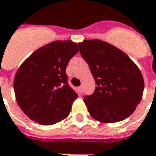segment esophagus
Masks as SVG:
<instances>
[{"instance_id":"1","label":"esophagus","mask_w":156,"mask_h":156,"mask_svg":"<svg viewBox=\"0 0 156 156\" xmlns=\"http://www.w3.org/2000/svg\"><path fill=\"white\" fill-rule=\"evenodd\" d=\"M78 89V92H79V94H82V93H83V86H79Z\"/></svg>"}]
</instances>
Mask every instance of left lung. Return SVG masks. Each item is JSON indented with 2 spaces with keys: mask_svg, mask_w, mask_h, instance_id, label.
Returning a JSON list of instances; mask_svg holds the SVG:
<instances>
[{
  "mask_svg": "<svg viewBox=\"0 0 156 156\" xmlns=\"http://www.w3.org/2000/svg\"><path fill=\"white\" fill-rule=\"evenodd\" d=\"M78 46L97 84L94 93L83 98L90 115L102 122H116L129 116L140 104L144 90L136 65L105 41H83Z\"/></svg>",
  "mask_w": 156,
  "mask_h": 156,
  "instance_id": "8db88e82",
  "label": "left lung"
}]
</instances>
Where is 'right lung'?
Instances as JSON below:
<instances>
[{
    "label": "right lung",
    "mask_w": 156,
    "mask_h": 156,
    "mask_svg": "<svg viewBox=\"0 0 156 156\" xmlns=\"http://www.w3.org/2000/svg\"><path fill=\"white\" fill-rule=\"evenodd\" d=\"M78 51L73 41H53L33 52L20 66L14 93L20 108L31 120L51 125L70 114L78 94L68 84L66 70Z\"/></svg>",
    "instance_id": "right-lung-1"
}]
</instances>
